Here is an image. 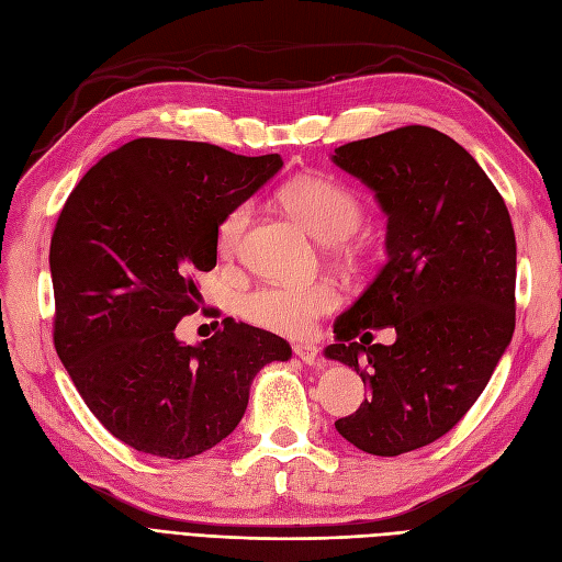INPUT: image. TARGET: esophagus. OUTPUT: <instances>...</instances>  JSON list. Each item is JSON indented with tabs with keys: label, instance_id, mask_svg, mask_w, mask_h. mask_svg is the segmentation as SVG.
<instances>
[{
	"label": "esophagus",
	"instance_id": "34e87169",
	"mask_svg": "<svg viewBox=\"0 0 562 562\" xmlns=\"http://www.w3.org/2000/svg\"><path fill=\"white\" fill-rule=\"evenodd\" d=\"M293 351L297 359H302L307 366H316L318 361V347L310 345V342H300V345H293Z\"/></svg>",
	"mask_w": 562,
	"mask_h": 562
}]
</instances>
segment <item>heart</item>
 Wrapping results in <instances>:
<instances>
[{"label":"heart","mask_w":562,"mask_h":562,"mask_svg":"<svg viewBox=\"0 0 562 562\" xmlns=\"http://www.w3.org/2000/svg\"><path fill=\"white\" fill-rule=\"evenodd\" d=\"M279 203L297 223L318 241L330 244L339 260H356L363 248V239H356L353 232L363 220V201L347 184L321 178L300 176L285 182L279 190ZM250 203H236L215 232V248L220 260H232L241 248L246 227L250 223ZM339 304V293L333 283L318 281L310 285L267 283L252 288L239 297V314L252 326L300 337L310 333L314 318L330 314Z\"/></svg>","instance_id":"1"}]
</instances>
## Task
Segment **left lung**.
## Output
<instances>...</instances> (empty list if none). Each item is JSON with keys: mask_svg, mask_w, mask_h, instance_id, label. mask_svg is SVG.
Masks as SVG:
<instances>
[{"mask_svg": "<svg viewBox=\"0 0 562 562\" xmlns=\"http://www.w3.org/2000/svg\"><path fill=\"white\" fill-rule=\"evenodd\" d=\"M333 161L375 192L389 220V260L335 321L337 342L326 349L370 389L335 429L363 452L396 457L446 436L512 342L516 234L497 187L436 128L353 140ZM386 325L394 346L364 342Z\"/></svg>", "mask_w": 562, "mask_h": 562, "instance_id": "obj_1", "label": "left lung"}]
</instances>
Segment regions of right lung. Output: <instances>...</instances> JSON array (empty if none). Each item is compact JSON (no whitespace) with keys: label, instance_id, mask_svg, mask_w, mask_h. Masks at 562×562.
Listing matches in <instances>:
<instances>
[{"label":"right lung","instance_id":"obj_1","mask_svg":"<svg viewBox=\"0 0 562 562\" xmlns=\"http://www.w3.org/2000/svg\"><path fill=\"white\" fill-rule=\"evenodd\" d=\"M283 166L211 143L138 138L100 159L50 236L54 345L98 422L145 454L187 459L241 422L250 382L291 359L283 337L225 318L201 345L176 326L199 310L215 232Z\"/></svg>","mask_w":562,"mask_h":562}]
</instances>
